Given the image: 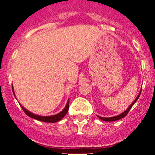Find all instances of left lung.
I'll list each match as a JSON object with an SVG mask.
<instances>
[{
    "label": "left lung",
    "instance_id": "1",
    "mask_svg": "<svg viewBox=\"0 0 155 155\" xmlns=\"http://www.w3.org/2000/svg\"><path fill=\"white\" fill-rule=\"evenodd\" d=\"M140 92H141V91H140ZM140 92L139 93V94H138V95H137V98H136V99L134 100V102H133V103L131 104V105H130V106H129L128 109H127L126 111H124V113H121V114H120V115H118V116H113V117H109V118H105V117H102V116H98V117L100 119V120H103V121H107V122L116 121V120H120V119L124 118V117H125V116H127V114H128L129 111L130 110V109H131V108H132V106H133V105H134V104L135 103V102H136L137 101V99H138V98H139L140 95Z\"/></svg>",
    "mask_w": 155,
    "mask_h": 155
}]
</instances>
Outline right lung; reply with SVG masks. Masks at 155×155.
Listing matches in <instances>:
<instances>
[{
	"label": "right lung",
	"mask_w": 155,
	"mask_h": 155,
	"mask_svg": "<svg viewBox=\"0 0 155 155\" xmlns=\"http://www.w3.org/2000/svg\"><path fill=\"white\" fill-rule=\"evenodd\" d=\"M12 91H13L14 94H15V92H14V90H13V86H12ZM21 109H23L25 114L27 116H28L29 117L31 118H33L35 120H39V121H42V122H46V123H56V122H58L60 121L61 120H62L63 118L64 117L67 113H68V109H69V99L68 101V103L66 105L65 108L63 109V111H61V113H59L58 114H56V115H53V116H38V115H35L34 113H31V112H29L28 110H27L26 109H25L23 107L22 105H21Z\"/></svg>",
	"instance_id": "1"
}]
</instances>
